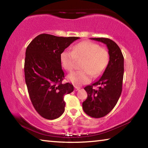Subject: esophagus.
<instances>
[{
    "mask_svg": "<svg viewBox=\"0 0 148 148\" xmlns=\"http://www.w3.org/2000/svg\"><path fill=\"white\" fill-rule=\"evenodd\" d=\"M80 89V87H77V86H75L74 87V91H78V90Z\"/></svg>",
    "mask_w": 148,
    "mask_h": 148,
    "instance_id": "esophagus-1",
    "label": "esophagus"
}]
</instances>
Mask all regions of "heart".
<instances>
[{"mask_svg": "<svg viewBox=\"0 0 148 148\" xmlns=\"http://www.w3.org/2000/svg\"><path fill=\"white\" fill-rule=\"evenodd\" d=\"M77 59H84L81 66L82 71L72 72L67 79L75 86H82L89 83L92 76L98 77L103 73L109 64L110 56L106 48L89 41L75 45L72 51L64 49L60 55L62 68L69 72L74 69Z\"/></svg>", "mask_w": 148, "mask_h": 148, "instance_id": "obj_1", "label": "heart"}]
</instances>
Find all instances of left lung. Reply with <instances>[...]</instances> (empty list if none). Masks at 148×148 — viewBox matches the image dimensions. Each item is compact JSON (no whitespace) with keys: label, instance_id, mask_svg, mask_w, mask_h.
<instances>
[{"label":"left lung","instance_id":"1","mask_svg":"<svg viewBox=\"0 0 148 148\" xmlns=\"http://www.w3.org/2000/svg\"><path fill=\"white\" fill-rule=\"evenodd\" d=\"M107 46L110 56L108 67L98 81L85 87L87 98L82 106L85 113L95 118L107 115L116 106L122 91L124 57L116 42L106 38H92ZM99 86L97 90L93 86Z\"/></svg>","mask_w":148,"mask_h":148}]
</instances>
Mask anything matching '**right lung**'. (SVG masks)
I'll list each match as a JSON object with an SVG mask.
<instances>
[{"mask_svg":"<svg viewBox=\"0 0 148 148\" xmlns=\"http://www.w3.org/2000/svg\"><path fill=\"white\" fill-rule=\"evenodd\" d=\"M79 38L41 34L27 47L25 83L34 109L45 119L52 120L61 116L64 111V95L74 91L72 84L62 83L64 73L60 55Z\"/></svg>","mask_w":148,"mask_h":148,"instance_id":"obj_1","label":"right lung"}]
</instances>
